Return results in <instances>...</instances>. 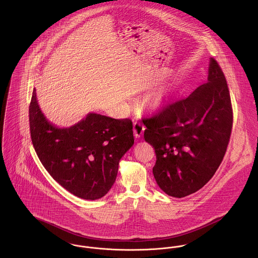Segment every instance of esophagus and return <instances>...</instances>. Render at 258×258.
<instances>
[{
	"instance_id": "34e87169",
	"label": "esophagus",
	"mask_w": 258,
	"mask_h": 258,
	"mask_svg": "<svg viewBox=\"0 0 258 258\" xmlns=\"http://www.w3.org/2000/svg\"><path fill=\"white\" fill-rule=\"evenodd\" d=\"M144 130H145V127H144V125L142 123H140L139 121L134 122V135H135V137L137 139L140 138L143 135Z\"/></svg>"
}]
</instances>
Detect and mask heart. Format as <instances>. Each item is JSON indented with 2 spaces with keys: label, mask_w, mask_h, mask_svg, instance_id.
<instances>
[{
  "label": "heart",
  "mask_w": 258,
  "mask_h": 258,
  "mask_svg": "<svg viewBox=\"0 0 258 258\" xmlns=\"http://www.w3.org/2000/svg\"><path fill=\"white\" fill-rule=\"evenodd\" d=\"M164 100H165L164 93L158 92V93L153 94V95L148 99L147 103H148V105H149L151 108H153V109H158V108H160V107L164 104Z\"/></svg>",
  "instance_id": "b5f03b06"
}]
</instances>
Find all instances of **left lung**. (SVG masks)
<instances>
[{
	"label": "left lung",
	"mask_w": 258,
	"mask_h": 258,
	"mask_svg": "<svg viewBox=\"0 0 258 258\" xmlns=\"http://www.w3.org/2000/svg\"><path fill=\"white\" fill-rule=\"evenodd\" d=\"M143 123L144 139L155 150L160 188L180 199L204 186L223 161L233 127L230 92L217 60L210 59L206 83Z\"/></svg>",
	"instance_id": "obj_1"
}]
</instances>
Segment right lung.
<instances>
[{
	"instance_id": "1",
	"label": "right lung",
	"mask_w": 258,
	"mask_h": 258,
	"mask_svg": "<svg viewBox=\"0 0 258 258\" xmlns=\"http://www.w3.org/2000/svg\"><path fill=\"white\" fill-rule=\"evenodd\" d=\"M33 147L42 165L74 196L95 200L114 184L119 162L134 145L133 121L90 113L68 128H59L40 110L33 89L29 105Z\"/></svg>"
}]
</instances>
